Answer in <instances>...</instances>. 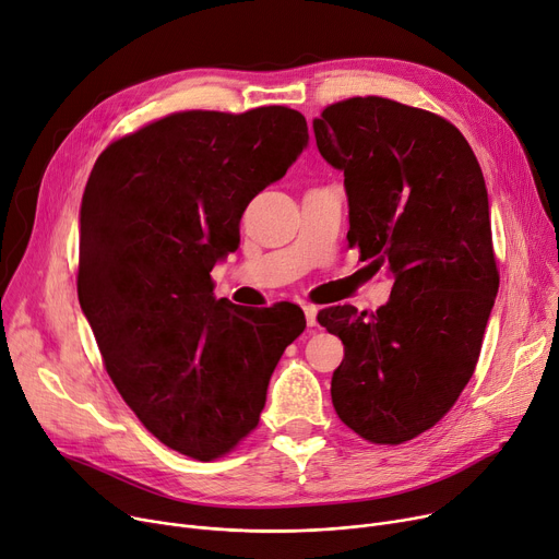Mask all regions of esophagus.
<instances>
[{
    "label": "esophagus",
    "mask_w": 559,
    "mask_h": 559,
    "mask_svg": "<svg viewBox=\"0 0 559 559\" xmlns=\"http://www.w3.org/2000/svg\"><path fill=\"white\" fill-rule=\"evenodd\" d=\"M317 308L314 306H304V314H306V324L308 326H317Z\"/></svg>",
    "instance_id": "esophagus-1"
}]
</instances>
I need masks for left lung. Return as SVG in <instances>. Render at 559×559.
Masks as SVG:
<instances>
[{
  "label": "left lung",
  "mask_w": 559,
  "mask_h": 559,
  "mask_svg": "<svg viewBox=\"0 0 559 559\" xmlns=\"http://www.w3.org/2000/svg\"><path fill=\"white\" fill-rule=\"evenodd\" d=\"M312 129L344 171L348 245L394 281L371 314H317L344 344L335 413L373 444H403L449 413L480 356L498 292L483 169L444 117L383 97L333 104Z\"/></svg>",
  "instance_id": "1"
}]
</instances>
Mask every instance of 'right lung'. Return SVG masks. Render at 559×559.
Listing matches in <instances>:
<instances>
[{"label": "right lung", "instance_id": "1", "mask_svg": "<svg viewBox=\"0 0 559 559\" xmlns=\"http://www.w3.org/2000/svg\"><path fill=\"white\" fill-rule=\"evenodd\" d=\"M285 106L174 112L112 142L81 199L79 301L117 392L188 457L228 453L260 419L270 378L304 329L295 304L213 297L249 201L308 146Z\"/></svg>", "mask_w": 559, "mask_h": 559}]
</instances>
